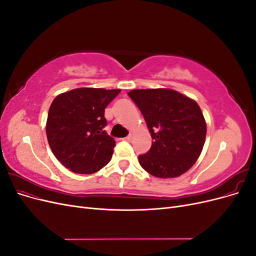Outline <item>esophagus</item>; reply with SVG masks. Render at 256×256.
I'll use <instances>...</instances> for the list:
<instances>
[{
	"instance_id": "obj_1",
	"label": "esophagus",
	"mask_w": 256,
	"mask_h": 256,
	"mask_svg": "<svg viewBox=\"0 0 256 256\" xmlns=\"http://www.w3.org/2000/svg\"><path fill=\"white\" fill-rule=\"evenodd\" d=\"M124 140L127 141V142H131V141H132V136L129 134V136H127L126 138H124Z\"/></svg>"
}]
</instances>
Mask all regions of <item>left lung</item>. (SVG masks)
<instances>
[{
	"label": "left lung",
	"mask_w": 256,
	"mask_h": 256,
	"mask_svg": "<svg viewBox=\"0 0 256 256\" xmlns=\"http://www.w3.org/2000/svg\"><path fill=\"white\" fill-rule=\"evenodd\" d=\"M128 96L140 109L154 142L138 156L152 176L173 178L186 173L202 152L206 122L194 100L170 88L132 90Z\"/></svg>",
	"instance_id": "8db88e82"
}]
</instances>
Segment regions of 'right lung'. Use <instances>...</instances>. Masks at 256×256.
Returning <instances> with one entry per match:
<instances>
[{"label": "right lung", "mask_w": 256, "mask_h": 256, "mask_svg": "<svg viewBox=\"0 0 256 256\" xmlns=\"http://www.w3.org/2000/svg\"><path fill=\"white\" fill-rule=\"evenodd\" d=\"M120 90L81 88L53 100L46 132L50 148L66 168L92 174L109 164L115 147L108 136L104 109Z\"/></svg>", "instance_id": "right-lung-1"}]
</instances>
